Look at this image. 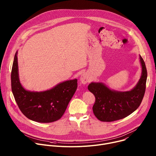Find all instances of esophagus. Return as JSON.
Wrapping results in <instances>:
<instances>
[{
  "label": "esophagus",
  "instance_id": "1",
  "mask_svg": "<svg viewBox=\"0 0 156 156\" xmlns=\"http://www.w3.org/2000/svg\"><path fill=\"white\" fill-rule=\"evenodd\" d=\"M80 80L83 84H85L90 81V78H89V76L87 73H83L80 76Z\"/></svg>",
  "mask_w": 156,
  "mask_h": 156
}]
</instances>
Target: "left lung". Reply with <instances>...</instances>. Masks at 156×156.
Returning a JSON list of instances; mask_svg holds the SVG:
<instances>
[{"instance_id":"8db88e82","label":"left lung","mask_w":156,"mask_h":156,"mask_svg":"<svg viewBox=\"0 0 156 156\" xmlns=\"http://www.w3.org/2000/svg\"><path fill=\"white\" fill-rule=\"evenodd\" d=\"M142 67L141 78L136 86L129 91L112 90L102 83H91L88 90L96 98L93 110L96 118L102 122H114L128 116L140 105L143 99L147 80L145 63L140 56Z\"/></svg>"}]
</instances>
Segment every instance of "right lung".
<instances>
[{"mask_svg": "<svg viewBox=\"0 0 156 156\" xmlns=\"http://www.w3.org/2000/svg\"><path fill=\"white\" fill-rule=\"evenodd\" d=\"M17 53L12 65L11 84L20 110L28 119L37 122L51 123L59 120L76 90L77 80L60 83L47 91H27L20 82Z\"/></svg>", "mask_w": 156, "mask_h": 156, "instance_id": "obj_1", "label": "right lung"}]
</instances>
